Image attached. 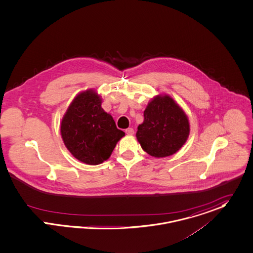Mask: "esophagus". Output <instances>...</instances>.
<instances>
[{
	"label": "esophagus",
	"mask_w": 253,
	"mask_h": 253,
	"mask_svg": "<svg viewBox=\"0 0 253 253\" xmlns=\"http://www.w3.org/2000/svg\"><path fill=\"white\" fill-rule=\"evenodd\" d=\"M125 133L127 135H134V129L133 128H128L125 130Z\"/></svg>",
	"instance_id": "esophagus-1"
}]
</instances>
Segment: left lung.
<instances>
[{
    "instance_id": "left-lung-1",
    "label": "left lung",
    "mask_w": 253,
    "mask_h": 253,
    "mask_svg": "<svg viewBox=\"0 0 253 253\" xmlns=\"http://www.w3.org/2000/svg\"><path fill=\"white\" fill-rule=\"evenodd\" d=\"M144 120L136 134L141 148L154 157L175 153L187 140L189 122L183 111L169 96H157L143 112Z\"/></svg>"
}]
</instances>
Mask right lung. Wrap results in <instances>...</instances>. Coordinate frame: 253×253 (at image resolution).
I'll return each instance as SVG.
<instances>
[{
	"label": "right lung",
	"mask_w": 253,
	"mask_h": 253,
	"mask_svg": "<svg viewBox=\"0 0 253 253\" xmlns=\"http://www.w3.org/2000/svg\"><path fill=\"white\" fill-rule=\"evenodd\" d=\"M61 135L77 159L98 165L109 159L125 133L116 128L112 115L104 112L100 96L87 90L75 98L64 115Z\"/></svg>",
	"instance_id": "obj_1"
}]
</instances>
